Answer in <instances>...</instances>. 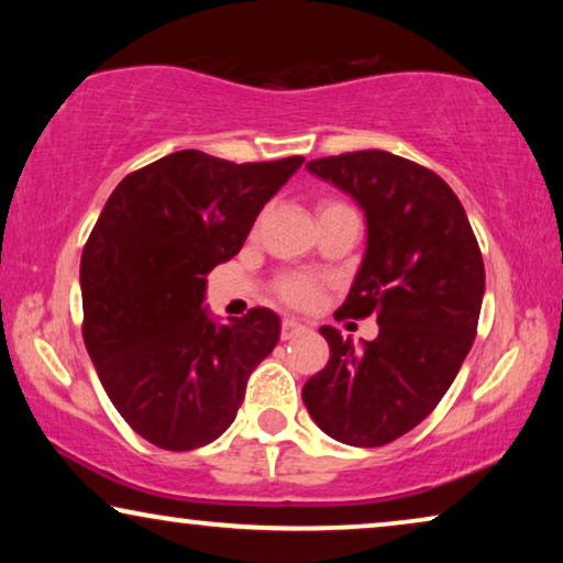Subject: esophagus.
<instances>
[{"label":"esophagus","mask_w":563,"mask_h":563,"mask_svg":"<svg viewBox=\"0 0 563 563\" xmlns=\"http://www.w3.org/2000/svg\"><path fill=\"white\" fill-rule=\"evenodd\" d=\"M302 333H307V325H302L299 320H295V318H284L282 320V338H284V341H291V338H297Z\"/></svg>","instance_id":"esophagus-1"}]
</instances>
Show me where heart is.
<instances>
[{
	"mask_svg": "<svg viewBox=\"0 0 563 563\" xmlns=\"http://www.w3.org/2000/svg\"><path fill=\"white\" fill-rule=\"evenodd\" d=\"M279 295L287 299L289 305L307 307L314 302V297H318V284L305 274H291V276H284L279 282Z\"/></svg>",
	"mask_w": 563,
	"mask_h": 563,
	"instance_id": "heart-1",
	"label": "heart"
}]
</instances>
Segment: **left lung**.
Wrapping results in <instances>:
<instances>
[{"label": "left lung", "instance_id": "left-lung-1", "mask_svg": "<svg viewBox=\"0 0 563 563\" xmlns=\"http://www.w3.org/2000/svg\"><path fill=\"white\" fill-rule=\"evenodd\" d=\"M307 172L345 191L366 218V251L338 314L376 318L361 349L322 325L328 366L302 399L322 433L374 449L441 402L476 335L484 261L459 197L441 176L387 151L318 158Z\"/></svg>", "mask_w": 563, "mask_h": 563}]
</instances>
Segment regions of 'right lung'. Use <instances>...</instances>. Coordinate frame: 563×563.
<instances>
[{
	"label": "right lung",
	"mask_w": 563,
	"mask_h": 563,
	"mask_svg": "<svg viewBox=\"0 0 563 563\" xmlns=\"http://www.w3.org/2000/svg\"><path fill=\"white\" fill-rule=\"evenodd\" d=\"M302 164L176 151L107 199L81 253L84 343L107 397L158 449L191 451L225 433L251 372L279 343L282 320L266 307L212 318L205 276L243 249Z\"/></svg>",
	"instance_id": "right-lung-1"
}]
</instances>
